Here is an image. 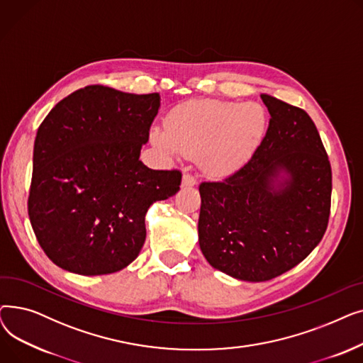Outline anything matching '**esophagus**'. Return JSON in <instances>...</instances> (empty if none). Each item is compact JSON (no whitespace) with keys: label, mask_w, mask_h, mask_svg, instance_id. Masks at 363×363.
<instances>
[{"label":"esophagus","mask_w":363,"mask_h":363,"mask_svg":"<svg viewBox=\"0 0 363 363\" xmlns=\"http://www.w3.org/2000/svg\"><path fill=\"white\" fill-rule=\"evenodd\" d=\"M196 184H197V181H196V178L193 175L185 174L182 177V186H194Z\"/></svg>","instance_id":"34e87169"}]
</instances>
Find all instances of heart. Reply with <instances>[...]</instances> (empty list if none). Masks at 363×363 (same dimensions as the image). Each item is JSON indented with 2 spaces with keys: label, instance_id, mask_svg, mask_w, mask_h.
<instances>
[{
  "label": "heart",
  "instance_id": "1",
  "mask_svg": "<svg viewBox=\"0 0 363 363\" xmlns=\"http://www.w3.org/2000/svg\"><path fill=\"white\" fill-rule=\"evenodd\" d=\"M264 126L266 113L257 103L203 100L177 107L150 138L167 157L196 156L206 174L223 177L249 155Z\"/></svg>",
  "mask_w": 363,
  "mask_h": 363
}]
</instances>
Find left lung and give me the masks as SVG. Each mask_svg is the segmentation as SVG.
Segmentation results:
<instances>
[{"instance_id":"8db88e82","label":"left lung","mask_w":363,"mask_h":363,"mask_svg":"<svg viewBox=\"0 0 363 363\" xmlns=\"http://www.w3.org/2000/svg\"><path fill=\"white\" fill-rule=\"evenodd\" d=\"M269 126L252 159L200 185L199 244L215 269L262 282L306 259L327 231L331 166L309 114L260 95Z\"/></svg>"}]
</instances>
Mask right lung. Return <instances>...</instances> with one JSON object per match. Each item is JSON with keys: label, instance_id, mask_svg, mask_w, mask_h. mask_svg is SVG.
<instances>
[{"label": "right lung", "instance_id": "right-lung-1", "mask_svg": "<svg viewBox=\"0 0 363 363\" xmlns=\"http://www.w3.org/2000/svg\"><path fill=\"white\" fill-rule=\"evenodd\" d=\"M160 95L89 85L57 103L38 128L28 213L59 268L85 277L118 272L145 241L148 207L179 191V170L140 160Z\"/></svg>", "mask_w": 363, "mask_h": 363}]
</instances>
